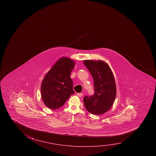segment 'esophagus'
<instances>
[{"label": "esophagus", "mask_w": 156, "mask_h": 156, "mask_svg": "<svg viewBox=\"0 0 156 156\" xmlns=\"http://www.w3.org/2000/svg\"><path fill=\"white\" fill-rule=\"evenodd\" d=\"M83 94L82 93H77V96H79V97H82V96H83Z\"/></svg>", "instance_id": "1"}]
</instances>
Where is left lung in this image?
Wrapping results in <instances>:
<instances>
[{"instance_id": "obj_1", "label": "left lung", "mask_w": 156, "mask_h": 156, "mask_svg": "<svg viewBox=\"0 0 156 156\" xmlns=\"http://www.w3.org/2000/svg\"><path fill=\"white\" fill-rule=\"evenodd\" d=\"M85 66L94 79V94L85 96V107L90 113L101 115L112 107L116 95L115 79L110 67L102 61L85 60Z\"/></svg>"}]
</instances>
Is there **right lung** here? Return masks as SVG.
<instances>
[{"label":"right lung","mask_w":156,"mask_h":156,"mask_svg":"<svg viewBox=\"0 0 156 156\" xmlns=\"http://www.w3.org/2000/svg\"><path fill=\"white\" fill-rule=\"evenodd\" d=\"M75 63L71 59L62 58L56 62L44 78L41 84V96L47 107L57 109L74 94L70 75Z\"/></svg>","instance_id":"add662e5"}]
</instances>
